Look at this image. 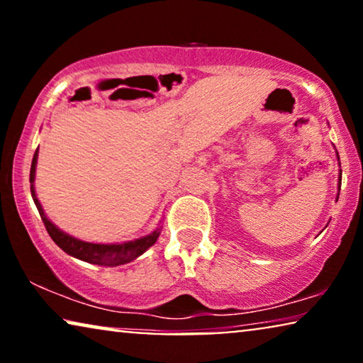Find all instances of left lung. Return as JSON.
<instances>
[{"label":"left lung","instance_id":"left-lung-1","mask_svg":"<svg viewBox=\"0 0 363 363\" xmlns=\"http://www.w3.org/2000/svg\"><path fill=\"white\" fill-rule=\"evenodd\" d=\"M337 157H339V153H337ZM340 183H342V170L339 173V190H340ZM337 198H339V196H337Z\"/></svg>","mask_w":363,"mask_h":363}]
</instances>
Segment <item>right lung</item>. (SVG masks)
<instances>
[{"label":"right lung","instance_id":"obj_1","mask_svg":"<svg viewBox=\"0 0 363 363\" xmlns=\"http://www.w3.org/2000/svg\"><path fill=\"white\" fill-rule=\"evenodd\" d=\"M36 163H38V150L34 152L33 163H31V172H29V182H31V196L34 200V205H36L39 215H41V220L46 226L49 236L52 238V241L61 247L64 252L71 255L77 259L91 262V264H99V266H121L127 264L133 259H137L138 256L143 255L148 247L155 245V241L160 236V228H157L155 231L150 233V235L138 238V240L122 242V245H97V242H87L82 240H77L67 233L59 230V228L54 225L52 221L48 220L46 213H44L41 203H39L36 196V190H34V177H36Z\"/></svg>","mask_w":363,"mask_h":363}]
</instances>
